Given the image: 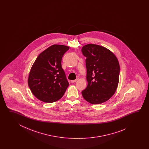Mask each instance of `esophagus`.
I'll use <instances>...</instances> for the list:
<instances>
[{"label":"esophagus","mask_w":149,"mask_h":149,"mask_svg":"<svg viewBox=\"0 0 149 149\" xmlns=\"http://www.w3.org/2000/svg\"><path fill=\"white\" fill-rule=\"evenodd\" d=\"M78 80V78H77V79H75V80H71V82H72V83H74V82H76V81H77Z\"/></svg>","instance_id":"esophagus-1"}]
</instances>
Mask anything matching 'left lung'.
<instances>
[{"instance_id": "8db88e82", "label": "left lung", "mask_w": 149, "mask_h": 149, "mask_svg": "<svg viewBox=\"0 0 149 149\" xmlns=\"http://www.w3.org/2000/svg\"><path fill=\"white\" fill-rule=\"evenodd\" d=\"M81 51L86 57L88 82L86 88L81 92L82 96L91 104H101L111 98L117 89L119 61L111 51L98 45H86Z\"/></svg>"}]
</instances>
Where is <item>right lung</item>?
I'll list each match as a JSON object with an SVG mask.
<instances>
[{"label": "right lung", "mask_w": 149, "mask_h": 149, "mask_svg": "<svg viewBox=\"0 0 149 149\" xmlns=\"http://www.w3.org/2000/svg\"><path fill=\"white\" fill-rule=\"evenodd\" d=\"M69 47L53 45L38 55L29 74L28 83L32 93L45 103L62 97L69 86L61 65L62 58Z\"/></svg>", "instance_id": "1"}]
</instances>
